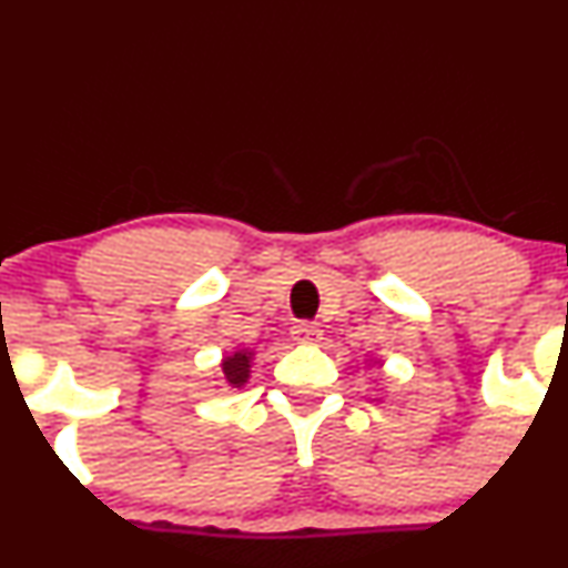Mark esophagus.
<instances>
[{
	"label": "esophagus",
	"mask_w": 568,
	"mask_h": 568,
	"mask_svg": "<svg viewBox=\"0 0 568 568\" xmlns=\"http://www.w3.org/2000/svg\"><path fill=\"white\" fill-rule=\"evenodd\" d=\"M291 336H293V341H298V344H317L320 336H323V331H320L317 323L302 320V323H296L291 327Z\"/></svg>",
	"instance_id": "1"
}]
</instances>
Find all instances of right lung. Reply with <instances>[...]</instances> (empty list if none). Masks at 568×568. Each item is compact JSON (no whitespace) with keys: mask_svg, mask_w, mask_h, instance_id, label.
Returning <instances> with one entry per match:
<instances>
[{"mask_svg":"<svg viewBox=\"0 0 568 568\" xmlns=\"http://www.w3.org/2000/svg\"><path fill=\"white\" fill-rule=\"evenodd\" d=\"M248 362H251L248 352H237V354H232V357L224 359L222 371H224V378H227V384L243 386L245 381H248V373H251Z\"/></svg>","mask_w":568,"mask_h":568,"instance_id":"right-lung-1","label":"right lung"}]
</instances>
